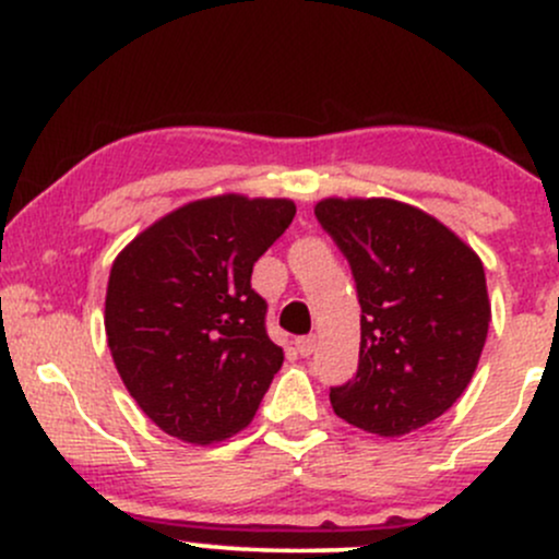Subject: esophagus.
<instances>
[{"instance_id":"34e87169","label":"esophagus","mask_w":559,"mask_h":559,"mask_svg":"<svg viewBox=\"0 0 559 559\" xmlns=\"http://www.w3.org/2000/svg\"><path fill=\"white\" fill-rule=\"evenodd\" d=\"M316 342H318L316 336H301V338H297V352H299L301 357H310L312 352H316Z\"/></svg>"}]
</instances>
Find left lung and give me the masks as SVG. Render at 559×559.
<instances>
[{
	"label": "left lung",
	"mask_w": 559,
	"mask_h": 559,
	"mask_svg": "<svg viewBox=\"0 0 559 559\" xmlns=\"http://www.w3.org/2000/svg\"><path fill=\"white\" fill-rule=\"evenodd\" d=\"M316 217L349 262L360 299V365L331 386L338 418L404 436L467 389L489 333L478 254L444 223L396 199H323Z\"/></svg>",
	"instance_id": "obj_1"
}]
</instances>
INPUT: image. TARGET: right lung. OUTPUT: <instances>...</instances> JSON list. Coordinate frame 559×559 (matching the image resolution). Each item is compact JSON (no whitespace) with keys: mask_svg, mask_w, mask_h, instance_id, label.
Wrapping results in <instances>:
<instances>
[{"mask_svg":"<svg viewBox=\"0 0 559 559\" xmlns=\"http://www.w3.org/2000/svg\"><path fill=\"white\" fill-rule=\"evenodd\" d=\"M292 199L183 204L112 262L105 329L115 368L155 426L191 444L228 439L284 362L252 267L292 226Z\"/></svg>","mask_w":559,"mask_h":559,"instance_id":"obj_1","label":"right lung"}]
</instances>
